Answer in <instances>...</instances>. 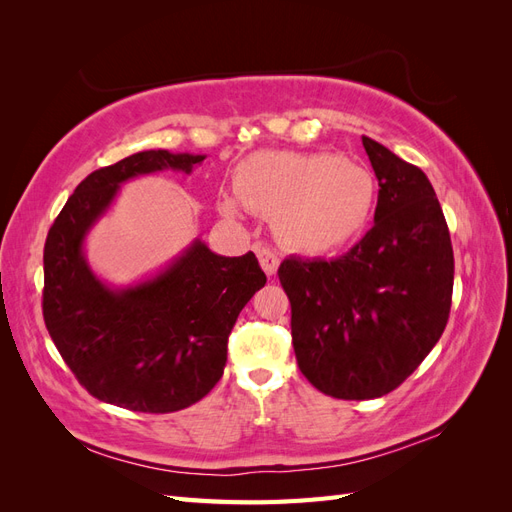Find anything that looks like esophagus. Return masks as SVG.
Segmentation results:
<instances>
[{"label": "esophagus", "instance_id": "1", "mask_svg": "<svg viewBox=\"0 0 512 512\" xmlns=\"http://www.w3.org/2000/svg\"><path fill=\"white\" fill-rule=\"evenodd\" d=\"M254 250H256L258 260H260L262 271H265L267 275H275L277 269H280V256H277L275 252H271L269 247H262V245H258V243L254 245Z\"/></svg>", "mask_w": 512, "mask_h": 512}]
</instances>
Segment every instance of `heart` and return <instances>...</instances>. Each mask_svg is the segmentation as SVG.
<instances>
[{
  "label": "heart",
  "instance_id": "1",
  "mask_svg": "<svg viewBox=\"0 0 512 512\" xmlns=\"http://www.w3.org/2000/svg\"><path fill=\"white\" fill-rule=\"evenodd\" d=\"M235 188L218 198L224 215L237 218L243 207L265 215L290 250L312 256L359 237L378 194L363 164L327 151H256L237 166Z\"/></svg>",
  "mask_w": 512,
  "mask_h": 512
}]
</instances>
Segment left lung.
Instances as JSON below:
<instances>
[{
    "instance_id": "left-lung-1",
    "label": "left lung",
    "mask_w": 512,
    "mask_h": 512,
    "mask_svg": "<svg viewBox=\"0 0 512 512\" xmlns=\"http://www.w3.org/2000/svg\"><path fill=\"white\" fill-rule=\"evenodd\" d=\"M378 179L374 226L331 260L286 258L301 374L337 399L391 393L423 363L451 312L455 260L442 207L421 168L363 136Z\"/></svg>"
}]
</instances>
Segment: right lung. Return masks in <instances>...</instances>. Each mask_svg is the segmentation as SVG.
<instances>
[{"label": "right lung", "mask_w": 512, "mask_h": 512, "mask_svg": "<svg viewBox=\"0 0 512 512\" xmlns=\"http://www.w3.org/2000/svg\"><path fill=\"white\" fill-rule=\"evenodd\" d=\"M203 153L138 151L76 185L44 243L42 314L61 359L85 389L134 412H177L224 374L228 335L245 303L267 284L254 252L220 256L198 237L164 269L113 286L89 267L85 241L126 181L177 170Z\"/></svg>", "instance_id": "add662e5"}]
</instances>
